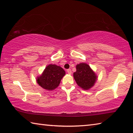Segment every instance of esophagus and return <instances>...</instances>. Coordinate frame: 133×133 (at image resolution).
I'll return each instance as SVG.
<instances>
[{"instance_id": "obj_1", "label": "esophagus", "mask_w": 133, "mask_h": 133, "mask_svg": "<svg viewBox=\"0 0 133 133\" xmlns=\"http://www.w3.org/2000/svg\"><path fill=\"white\" fill-rule=\"evenodd\" d=\"M67 72L69 74H71V70L70 69H68L67 70Z\"/></svg>"}]
</instances>
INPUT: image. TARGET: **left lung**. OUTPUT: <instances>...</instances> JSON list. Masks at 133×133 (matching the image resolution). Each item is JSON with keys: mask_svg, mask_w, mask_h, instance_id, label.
<instances>
[{"mask_svg": "<svg viewBox=\"0 0 133 133\" xmlns=\"http://www.w3.org/2000/svg\"><path fill=\"white\" fill-rule=\"evenodd\" d=\"M76 71L74 72V78L79 87L84 90H88L94 86L97 81V75L89 65L81 63L76 66Z\"/></svg>", "mask_w": 133, "mask_h": 133, "instance_id": "1", "label": "left lung"}]
</instances>
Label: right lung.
Listing matches in <instances>:
<instances>
[{"instance_id": "right-lung-1", "label": "right lung", "mask_w": 133, "mask_h": 133, "mask_svg": "<svg viewBox=\"0 0 133 133\" xmlns=\"http://www.w3.org/2000/svg\"><path fill=\"white\" fill-rule=\"evenodd\" d=\"M66 72L61 67L56 64H49L42 74L36 78V82L42 88L51 91L59 86Z\"/></svg>"}]
</instances>
